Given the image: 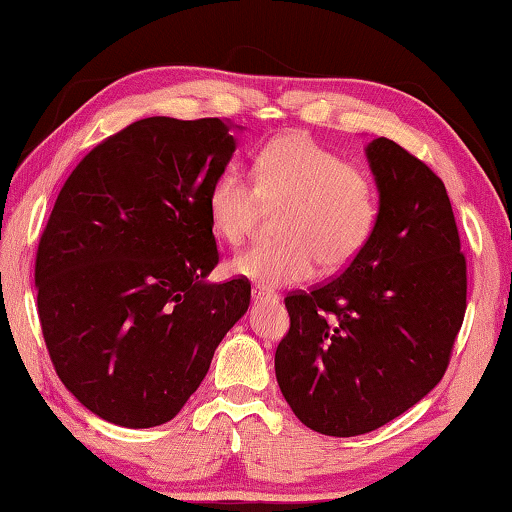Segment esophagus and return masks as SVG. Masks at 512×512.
<instances>
[{
  "label": "esophagus",
  "mask_w": 512,
  "mask_h": 512,
  "mask_svg": "<svg viewBox=\"0 0 512 512\" xmlns=\"http://www.w3.org/2000/svg\"><path fill=\"white\" fill-rule=\"evenodd\" d=\"M253 300H255V303H278V294H273V291H269V289L255 287L253 289Z\"/></svg>",
  "instance_id": "1"
}]
</instances>
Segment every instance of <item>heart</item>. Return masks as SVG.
<instances>
[{
  "label": "heart",
  "instance_id": "1",
  "mask_svg": "<svg viewBox=\"0 0 512 512\" xmlns=\"http://www.w3.org/2000/svg\"><path fill=\"white\" fill-rule=\"evenodd\" d=\"M255 186L227 166L207 189V216L218 239L246 241L264 207L278 209V241L243 250L230 271L259 287L296 285L316 266L339 271L367 246L378 218V198L369 175L346 164L310 134L273 139L255 157Z\"/></svg>",
  "mask_w": 512,
  "mask_h": 512
}]
</instances>
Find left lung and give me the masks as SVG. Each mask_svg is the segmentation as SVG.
Wrapping results in <instances>:
<instances>
[{"instance_id": "1", "label": "left lung", "mask_w": 512, "mask_h": 512, "mask_svg": "<svg viewBox=\"0 0 512 512\" xmlns=\"http://www.w3.org/2000/svg\"><path fill=\"white\" fill-rule=\"evenodd\" d=\"M367 159L378 218L339 278L285 298L289 332L275 351L280 392L307 428L376 431L440 383L465 319L467 262L444 182L399 143Z\"/></svg>"}]
</instances>
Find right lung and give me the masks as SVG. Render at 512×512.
I'll return each mask as SVG.
<instances>
[{
	"label": "right lung",
	"mask_w": 512,
	"mask_h": 512,
	"mask_svg": "<svg viewBox=\"0 0 512 512\" xmlns=\"http://www.w3.org/2000/svg\"><path fill=\"white\" fill-rule=\"evenodd\" d=\"M221 118L136 120L63 184L36 253L38 316L61 383L125 428L173 419L250 305L214 285L207 189L237 148Z\"/></svg>",
	"instance_id": "right-lung-1"
}]
</instances>
